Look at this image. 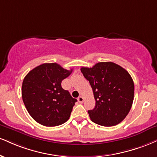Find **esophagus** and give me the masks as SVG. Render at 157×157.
Wrapping results in <instances>:
<instances>
[{
	"mask_svg": "<svg viewBox=\"0 0 157 157\" xmlns=\"http://www.w3.org/2000/svg\"><path fill=\"white\" fill-rule=\"evenodd\" d=\"M77 100H78V101L80 103H83L84 101V98L82 97V96H80V97H79L78 98H77Z\"/></svg>",
	"mask_w": 157,
	"mask_h": 157,
	"instance_id": "esophagus-1",
	"label": "esophagus"
}]
</instances>
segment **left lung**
Segmentation results:
<instances>
[{
    "instance_id": "obj_1",
    "label": "left lung",
    "mask_w": 157,
    "mask_h": 157,
    "mask_svg": "<svg viewBox=\"0 0 157 157\" xmlns=\"http://www.w3.org/2000/svg\"><path fill=\"white\" fill-rule=\"evenodd\" d=\"M80 70L89 81L96 100L95 107L88 111L90 120L104 126L121 122L134 100L135 86L129 72L113 62H99Z\"/></svg>"
}]
</instances>
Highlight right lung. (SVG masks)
Segmentation results:
<instances>
[{"label":"right lung","mask_w":157,"mask_h":157,"mask_svg":"<svg viewBox=\"0 0 157 157\" xmlns=\"http://www.w3.org/2000/svg\"><path fill=\"white\" fill-rule=\"evenodd\" d=\"M72 72L56 63L38 66L25 77L22 97L28 113L45 126L60 125L70 117L77 101L61 87L62 80Z\"/></svg>","instance_id":"obj_1"}]
</instances>
